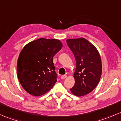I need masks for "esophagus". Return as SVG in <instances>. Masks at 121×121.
Here are the masks:
<instances>
[{"label":"esophagus","mask_w":121,"mask_h":121,"mask_svg":"<svg viewBox=\"0 0 121 121\" xmlns=\"http://www.w3.org/2000/svg\"><path fill=\"white\" fill-rule=\"evenodd\" d=\"M67 78V75H63L61 76V78L62 79V80H64V79L66 78Z\"/></svg>","instance_id":"34e87169"}]
</instances>
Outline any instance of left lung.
I'll return each mask as SVG.
<instances>
[{"instance_id":"obj_1","label":"left lung","mask_w":121,"mask_h":121,"mask_svg":"<svg viewBox=\"0 0 121 121\" xmlns=\"http://www.w3.org/2000/svg\"><path fill=\"white\" fill-rule=\"evenodd\" d=\"M66 41L76 61L75 84L69 90L74 95L84 96L99 83L102 74L101 57L97 48L84 38L67 39Z\"/></svg>"}]
</instances>
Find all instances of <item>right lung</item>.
<instances>
[{"label":"right lung","mask_w":121,"mask_h":121,"mask_svg":"<svg viewBox=\"0 0 121 121\" xmlns=\"http://www.w3.org/2000/svg\"><path fill=\"white\" fill-rule=\"evenodd\" d=\"M62 47L60 40L40 38L22 50L17 63V77L29 94L43 95L57 82L53 57Z\"/></svg>","instance_id":"1"}]
</instances>
